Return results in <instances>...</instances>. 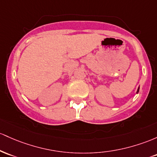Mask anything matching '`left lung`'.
I'll use <instances>...</instances> for the list:
<instances>
[{
  "instance_id": "8db88e82",
  "label": "left lung",
  "mask_w": 157,
  "mask_h": 157,
  "mask_svg": "<svg viewBox=\"0 0 157 157\" xmlns=\"http://www.w3.org/2000/svg\"><path fill=\"white\" fill-rule=\"evenodd\" d=\"M139 91H140V87H138V89H137V91H136V93H139Z\"/></svg>"
}]
</instances>
